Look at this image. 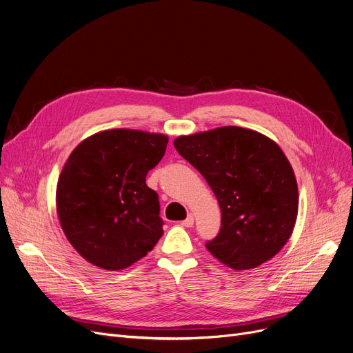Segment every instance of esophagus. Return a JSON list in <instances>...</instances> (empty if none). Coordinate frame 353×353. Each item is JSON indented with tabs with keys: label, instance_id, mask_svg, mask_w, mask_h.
<instances>
[{
	"label": "esophagus",
	"instance_id": "1",
	"mask_svg": "<svg viewBox=\"0 0 353 353\" xmlns=\"http://www.w3.org/2000/svg\"><path fill=\"white\" fill-rule=\"evenodd\" d=\"M181 225L186 226V228H192V226L194 225V217H193V214H189L186 220L181 221Z\"/></svg>",
	"mask_w": 353,
	"mask_h": 353
}]
</instances>
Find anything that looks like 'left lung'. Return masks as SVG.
Masks as SVG:
<instances>
[{
  "label": "left lung",
  "mask_w": 353,
  "mask_h": 353,
  "mask_svg": "<svg viewBox=\"0 0 353 353\" xmlns=\"http://www.w3.org/2000/svg\"><path fill=\"white\" fill-rule=\"evenodd\" d=\"M173 144L219 201L221 228L206 243L217 261L248 270L279 253L299 208L298 183L282 148L262 133L236 125L180 136Z\"/></svg>",
  "instance_id": "obj_1"
}]
</instances>
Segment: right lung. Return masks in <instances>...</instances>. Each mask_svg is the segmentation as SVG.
Returning <instances> with one entry per match:
<instances>
[{"label": "right lung", "instance_id": "right-lung-1", "mask_svg": "<svg viewBox=\"0 0 353 353\" xmlns=\"http://www.w3.org/2000/svg\"><path fill=\"white\" fill-rule=\"evenodd\" d=\"M169 137L130 128L104 130L83 140L57 183V214L71 246L91 265L123 270L150 252L163 234L159 196L148 170Z\"/></svg>", "mask_w": 353, "mask_h": 353}]
</instances>
